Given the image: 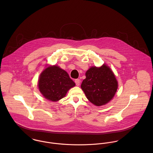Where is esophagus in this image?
<instances>
[{
  "label": "esophagus",
  "mask_w": 153,
  "mask_h": 153,
  "mask_svg": "<svg viewBox=\"0 0 153 153\" xmlns=\"http://www.w3.org/2000/svg\"><path fill=\"white\" fill-rule=\"evenodd\" d=\"M75 82L76 86H79V85H80V80L78 79H75Z\"/></svg>",
  "instance_id": "obj_1"
}]
</instances>
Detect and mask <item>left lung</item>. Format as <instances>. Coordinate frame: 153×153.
<instances>
[{
  "label": "left lung",
  "instance_id": "obj_1",
  "mask_svg": "<svg viewBox=\"0 0 153 153\" xmlns=\"http://www.w3.org/2000/svg\"><path fill=\"white\" fill-rule=\"evenodd\" d=\"M81 87L88 100L96 106L104 105L113 98L117 88L118 82L108 66H92L85 73Z\"/></svg>",
  "mask_w": 153,
  "mask_h": 153
}]
</instances>
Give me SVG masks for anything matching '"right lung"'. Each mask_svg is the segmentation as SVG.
Returning a JSON list of instances; mask_svg holds the SVG:
<instances>
[{
    "mask_svg": "<svg viewBox=\"0 0 153 153\" xmlns=\"http://www.w3.org/2000/svg\"><path fill=\"white\" fill-rule=\"evenodd\" d=\"M75 85L65 71L56 65L46 68L38 80V88L42 95L55 102L63 98L68 90Z\"/></svg>",
    "mask_w": 153,
    "mask_h": 153,
    "instance_id": "add662e5",
    "label": "right lung"
}]
</instances>
